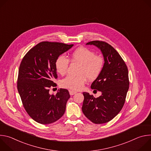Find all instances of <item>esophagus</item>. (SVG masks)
<instances>
[{"instance_id":"esophagus-1","label":"esophagus","mask_w":151,"mask_h":151,"mask_svg":"<svg viewBox=\"0 0 151 151\" xmlns=\"http://www.w3.org/2000/svg\"><path fill=\"white\" fill-rule=\"evenodd\" d=\"M76 93H77V92L75 91H73V90H70V91H69V94H70V96H73V95H74L75 94H76Z\"/></svg>"}]
</instances>
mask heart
<instances>
[{"instance_id": "b5f03b06", "label": "heart", "mask_w": 151, "mask_h": 151, "mask_svg": "<svg viewBox=\"0 0 151 151\" xmlns=\"http://www.w3.org/2000/svg\"><path fill=\"white\" fill-rule=\"evenodd\" d=\"M70 60L72 62L81 64L79 70L80 75L74 76L69 75L64 78L61 85L62 87L73 90L81 89L87 78L90 81L96 79L101 73L104 68V59L90 49L79 47L74 50L70 54ZM69 60L63 55H60L56 60L55 66L57 72L61 75H65L69 66Z\"/></svg>"}]
</instances>
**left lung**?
I'll return each mask as SVG.
<instances>
[{"instance_id": "8db88e82", "label": "left lung", "mask_w": 151, "mask_h": 151, "mask_svg": "<svg viewBox=\"0 0 151 151\" xmlns=\"http://www.w3.org/2000/svg\"><path fill=\"white\" fill-rule=\"evenodd\" d=\"M87 45H93L101 51L104 63L100 75L92 83L94 91L101 92L99 97L83 93L84 100L82 110L94 124L110 121L122 109L129 88L127 66L119 53L107 43L94 40Z\"/></svg>"}]
</instances>
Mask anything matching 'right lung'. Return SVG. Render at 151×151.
Instances as JSON below:
<instances>
[{
  "mask_svg": "<svg viewBox=\"0 0 151 151\" xmlns=\"http://www.w3.org/2000/svg\"><path fill=\"white\" fill-rule=\"evenodd\" d=\"M73 46L60 42H42L30 49L21 62L17 89L25 110L35 121L48 124L65 112L70 98L69 91L60 88L55 95L49 93L55 87L57 58Z\"/></svg>",
  "mask_w": 151,
  "mask_h": 151,
  "instance_id": "right-lung-1",
  "label": "right lung"
}]
</instances>
